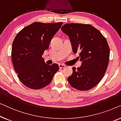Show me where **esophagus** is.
<instances>
[{"label": "esophagus", "mask_w": 121, "mask_h": 121, "mask_svg": "<svg viewBox=\"0 0 121 121\" xmlns=\"http://www.w3.org/2000/svg\"><path fill=\"white\" fill-rule=\"evenodd\" d=\"M59 67L60 68H65L66 66L65 65H64V64H59Z\"/></svg>", "instance_id": "1"}]
</instances>
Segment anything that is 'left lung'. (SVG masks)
<instances>
[{"label": "left lung", "instance_id": "1", "mask_svg": "<svg viewBox=\"0 0 121 121\" xmlns=\"http://www.w3.org/2000/svg\"><path fill=\"white\" fill-rule=\"evenodd\" d=\"M61 30L69 36L73 51L79 53L78 58L82 61L80 67H73L68 81L77 90H90L103 78L108 66L110 48L106 39L90 24H67Z\"/></svg>", "mask_w": 121, "mask_h": 121}]
</instances>
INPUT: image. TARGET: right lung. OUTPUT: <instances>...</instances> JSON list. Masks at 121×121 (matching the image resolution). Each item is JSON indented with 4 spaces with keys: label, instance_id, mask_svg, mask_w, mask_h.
<instances>
[{
    "label": "right lung",
    "instance_id": "1",
    "mask_svg": "<svg viewBox=\"0 0 121 121\" xmlns=\"http://www.w3.org/2000/svg\"><path fill=\"white\" fill-rule=\"evenodd\" d=\"M63 22H35L21 30L13 41L11 59L20 82L29 88L37 90L52 82L59 70L57 64L48 65L42 58L52 37Z\"/></svg>",
    "mask_w": 121,
    "mask_h": 121
}]
</instances>
